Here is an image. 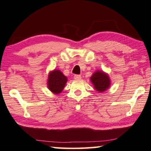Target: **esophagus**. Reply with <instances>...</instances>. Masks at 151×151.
<instances>
[{"label":"esophagus","instance_id":"1","mask_svg":"<svg viewBox=\"0 0 151 151\" xmlns=\"http://www.w3.org/2000/svg\"><path fill=\"white\" fill-rule=\"evenodd\" d=\"M81 76L80 75H75L74 76V79L75 80H80L81 79Z\"/></svg>","mask_w":151,"mask_h":151}]
</instances>
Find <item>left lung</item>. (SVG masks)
Listing matches in <instances>:
<instances>
[{"label": "left lung", "instance_id": "1", "mask_svg": "<svg viewBox=\"0 0 151 151\" xmlns=\"http://www.w3.org/2000/svg\"><path fill=\"white\" fill-rule=\"evenodd\" d=\"M90 80L94 89L100 93L104 92L110 87L111 80L109 75L101 70H96L90 77Z\"/></svg>", "mask_w": 151, "mask_h": 151}]
</instances>
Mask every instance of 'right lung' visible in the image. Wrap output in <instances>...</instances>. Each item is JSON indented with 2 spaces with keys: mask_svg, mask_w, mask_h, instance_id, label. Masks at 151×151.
Wrapping results in <instances>:
<instances>
[{
  "mask_svg": "<svg viewBox=\"0 0 151 151\" xmlns=\"http://www.w3.org/2000/svg\"><path fill=\"white\" fill-rule=\"evenodd\" d=\"M68 79L60 70L54 69L48 73L47 87L55 94H59L63 91Z\"/></svg>",
  "mask_w": 151,
  "mask_h": 151,
  "instance_id": "1",
  "label": "right lung"
}]
</instances>
